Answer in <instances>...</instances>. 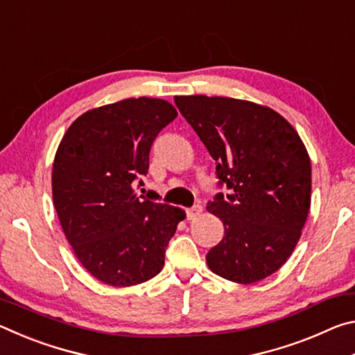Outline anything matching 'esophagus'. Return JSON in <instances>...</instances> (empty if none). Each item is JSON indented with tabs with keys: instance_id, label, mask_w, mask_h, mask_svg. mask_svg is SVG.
Wrapping results in <instances>:
<instances>
[{
	"instance_id": "obj_1",
	"label": "esophagus",
	"mask_w": 355,
	"mask_h": 355,
	"mask_svg": "<svg viewBox=\"0 0 355 355\" xmlns=\"http://www.w3.org/2000/svg\"><path fill=\"white\" fill-rule=\"evenodd\" d=\"M200 214H202V207H200V205L192 207V208H189V209H188V211H186V216H188V219H189V220H192V219H197V218H199Z\"/></svg>"
}]
</instances>
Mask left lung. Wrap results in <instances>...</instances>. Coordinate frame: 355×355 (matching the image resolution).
I'll use <instances>...</instances> for the list:
<instances>
[{"instance_id":"8db88e82","label":"left lung","mask_w":355,"mask_h":355,"mask_svg":"<svg viewBox=\"0 0 355 355\" xmlns=\"http://www.w3.org/2000/svg\"><path fill=\"white\" fill-rule=\"evenodd\" d=\"M173 100L230 189L207 203L225 233L207 254L208 268L241 285L269 277L293 254L309 216L311 166L302 139L277 111L248 100Z\"/></svg>"}]
</instances>
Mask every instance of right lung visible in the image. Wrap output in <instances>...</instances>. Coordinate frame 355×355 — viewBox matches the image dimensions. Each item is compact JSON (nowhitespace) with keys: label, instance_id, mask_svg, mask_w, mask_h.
Returning <instances> with one entry per match:
<instances>
[{"label":"right lung","instance_id":"1","mask_svg":"<svg viewBox=\"0 0 355 355\" xmlns=\"http://www.w3.org/2000/svg\"><path fill=\"white\" fill-rule=\"evenodd\" d=\"M177 116L166 100L125 98L81 114L59 142L53 203L73 254L106 285L133 286L159 274L186 218L182 208L135 191L155 137Z\"/></svg>","mask_w":355,"mask_h":355}]
</instances>
